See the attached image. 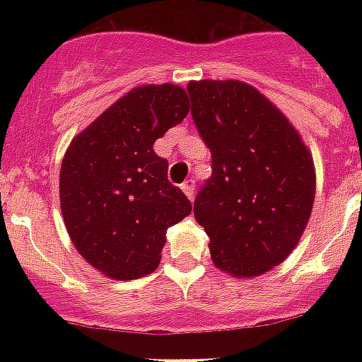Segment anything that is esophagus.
Segmentation results:
<instances>
[{"label":"esophagus","instance_id":"1","mask_svg":"<svg viewBox=\"0 0 362 362\" xmlns=\"http://www.w3.org/2000/svg\"><path fill=\"white\" fill-rule=\"evenodd\" d=\"M182 192L186 193L187 199H193V193H195V180H186L184 184H182Z\"/></svg>","mask_w":362,"mask_h":362}]
</instances>
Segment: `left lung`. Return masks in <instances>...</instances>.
I'll use <instances>...</instances> for the list:
<instances>
[{"label": "left lung", "instance_id": "1", "mask_svg": "<svg viewBox=\"0 0 362 362\" xmlns=\"http://www.w3.org/2000/svg\"><path fill=\"white\" fill-rule=\"evenodd\" d=\"M192 116L212 152L193 214L216 269L255 278L284 263L312 214L308 146L269 98L240 81H192Z\"/></svg>", "mask_w": 362, "mask_h": 362}]
</instances>
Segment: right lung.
<instances>
[{"mask_svg": "<svg viewBox=\"0 0 362 362\" xmlns=\"http://www.w3.org/2000/svg\"><path fill=\"white\" fill-rule=\"evenodd\" d=\"M189 112L176 84L136 86L84 127L65 150L59 206L76 252L115 280L158 269L165 235L192 212L167 180L153 142Z\"/></svg>", "mask_w": 362, "mask_h": 362, "instance_id": "1", "label": "right lung"}]
</instances>
